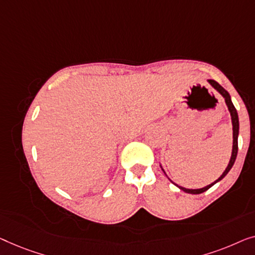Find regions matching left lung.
<instances>
[{
    "label": "left lung",
    "instance_id": "left-lung-1",
    "mask_svg": "<svg viewBox=\"0 0 255 255\" xmlns=\"http://www.w3.org/2000/svg\"><path fill=\"white\" fill-rule=\"evenodd\" d=\"M208 82H209V84L211 85V87H213L215 90L216 91H218L221 93L222 96H223V98L225 99V104H227V106H228V109H229V112H230V116H231V120H232V130H234V145H232V153H231V158H230V162H229V164H228V167L225 168V171L223 172V173H222V175L220 178L217 179V180H215L214 182H211L210 185H208V186H206V187H203V188H198V189H189V188H185V187H181V186H179V185H177V184H174L173 181V184L177 186L178 188H180L181 191H184L185 193H189V194H201V193H203V192H206V191H208V189H209L211 186H214L215 184H216V182H218V181H221L222 179H223L225 175H227L228 173H229V171L231 170L232 168V166H234V164H235V160H236V158H237V153H238V135H239V119H238V113H237V110H236V107L234 106V104H232V102H231V97H230V95H229V92L225 90L224 88H222L220 84L217 83L216 81H214V80H208ZM160 167H162V165H160ZM162 170H163V167H162ZM164 171V170H163ZM164 173H165V171H164Z\"/></svg>",
    "mask_w": 255,
    "mask_h": 255
}]
</instances>
